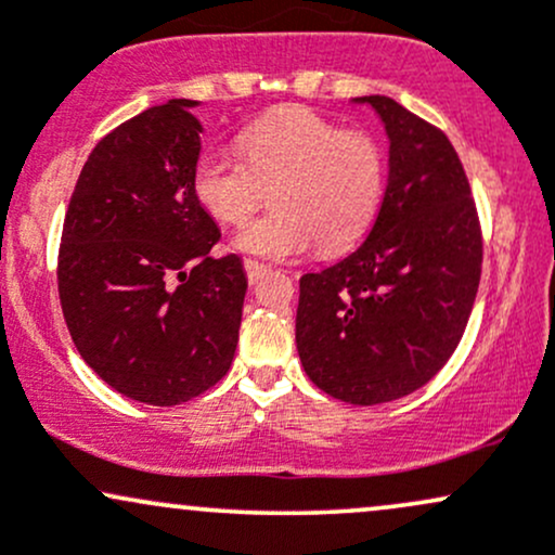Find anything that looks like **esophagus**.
<instances>
[{"instance_id":"1","label":"esophagus","mask_w":555,"mask_h":555,"mask_svg":"<svg viewBox=\"0 0 555 555\" xmlns=\"http://www.w3.org/2000/svg\"><path fill=\"white\" fill-rule=\"evenodd\" d=\"M245 273H247V279H250V284H253V282H258L260 276H263V273H266V266H263V263H258V260H250V258H247V260H245Z\"/></svg>"}]
</instances>
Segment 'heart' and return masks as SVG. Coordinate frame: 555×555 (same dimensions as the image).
Wrapping results in <instances>:
<instances>
[{"mask_svg": "<svg viewBox=\"0 0 555 555\" xmlns=\"http://www.w3.org/2000/svg\"><path fill=\"white\" fill-rule=\"evenodd\" d=\"M240 158L203 151L193 164V193L214 219L240 224L263 203L271 211L247 221L232 245L250 256L289 260L318 245H354L384 195V149L362 130H344L323 114L289 106L240 132Z\"/></svg>", "mask_w": 555, "mask_h": 555, "instance_id": "1", "label": "heart"}]
</instances>
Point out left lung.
Returning a JSON list of instances; mask_svg holds the SVG:
<instances>
[{
  "instance_id": "1",
  "label": "left lung",
  "mask_w": 555,
  "mask_h": 555,
  "mask_svg": "<svg viewBox=\"0 0 555 555\" xmlns=\"http://www.w3.org/2000/svg\"><path fill=\"white\" fill-rule=\"evenodd\" d=\"M384 119L388 184L352 256L299 279L305 373L347 404H384L425 386L454 354L473 313L482 232L451 140L388 95H362Z\"/></svg>"
}]
</instances>
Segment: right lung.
Instances as JSON below:
<instances>
[{
    "label": "right lung",
    "instance_id": "right-lung-1",
    "mask_svg": "<svg viewBox=\"0 0 555 555\" xmlns=\"http://www.w3.org/2000/svg\"><path fill=\"white\" fill-rule=\"evenodd\" d=\"M195 101L114 127L88 156L62 227L56 286L80 358L114 391L182 404L224 378L247 279L214 258L219 227L193 193Z\"/></svg>",
    "mask_w": 555,
    "mask_h": 555
}]
</instances>
